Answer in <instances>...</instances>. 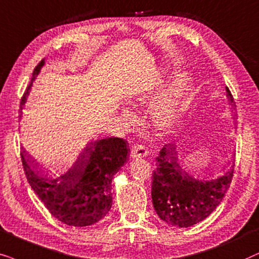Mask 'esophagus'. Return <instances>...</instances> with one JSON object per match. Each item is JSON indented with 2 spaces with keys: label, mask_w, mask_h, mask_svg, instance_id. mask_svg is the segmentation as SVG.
<instances>
[{
  "label": "esophagus",
  "mask_w": 259,
  "mask_h": 259,
  "mask_svg": "<svg viewBox=\"0 0 259 259\" xmlns=\"http://www.w3.org/2000/svg\"><path fill=\"white\" fill-rule=\"evenodd\" d=\"M148 153H147V149L144 148V146L140 143H134L132 146V150H130V156L136 158V157H143L146 156Z\"/></svg>",
  "instance_id": "34e87169"
}]
</instances>
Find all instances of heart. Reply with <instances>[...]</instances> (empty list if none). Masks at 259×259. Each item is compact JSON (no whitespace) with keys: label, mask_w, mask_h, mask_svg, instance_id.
Listing matches in <instances>:
<instances>
[{"label":"heart","mask_w":259,"mask_h":259,"mask_svg":"<svg viewBox=\"0 0 259 259\" xmlns=\"http://www.w3.org/2000/svg\"><path fill=\"white\" fill-rule=\"evenodd\" d=\"M186 92L185 78L174 82L171 94L158 103L154 111V120L162 129H168L177 122Z\"/></svg>","instance_id":"b5f03b06"}]
</instances>
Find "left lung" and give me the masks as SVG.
<instances>
[{
    "instance_id": "left-lung-1",
    "label": "left lung",
    "mask_w": 259,
    "mask_h": 259,
    "mask_svg": "<svg viewBox=\"0 0 259 259\" xmlns=\"http://www.w3.org/2000/svg\"><path fill=\"white\" fill-rule=\"evenodd\" d=\"M231 105L236 106L226 88ZM151 179V199L157 215L169 225L189 227L211 214L229 189L234 163L224 177L212 181L195 180L182 170L174 144H165L156 156Z\"/></svg>"
}]
</instances>
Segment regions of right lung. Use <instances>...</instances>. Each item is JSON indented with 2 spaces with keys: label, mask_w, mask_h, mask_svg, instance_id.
I'll list each match as a JSON object with an SVG mask.
<instances>
[{
  "label": "right lung",
  "mask_w": 259,
  "mask_h": 259,
  "mask_svg": "<svg viewBox=\"0 0 259 259\" xmlns=\"http://www.w3.org/2000/svg\"><path fill=\"white\" fill-rule=\"evenodd\" d=\"M44 65L34 68L30 84L22 96L20 106ZM129 144L119 137H106L90 142L77 161L57 175L40 170L33 160L21 150L23 170L30 187L54 218L70 226L82 227L96 224L108 214L112 205L111 181L125 163Z\"/></svg>",
  "instance_id": "1"
}]
</instances>
